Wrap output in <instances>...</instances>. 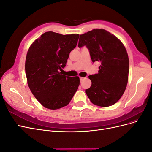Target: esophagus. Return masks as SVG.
Returning <instances> with one entry per match:
<instances>
[{
  "label": "esophagus",
  "mask_w": 152,
  "mask_h": 152,
  "mask_svg": "<svg viewBox=\"0 0 152 152\" xmlns=\"http://www.w3.org/2000/svg\"><path fill=\"white\" fill-rule=\"evenodd\" d=\"M84 79V77H80V82H82Z\"/></svg>",
  "instance_id": "esophagus-1"
}]
</instances>
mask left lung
<instances>
[{
    "label": "left lung",
    "mask_w": 152,
    "mask_h": 152,
    "mask_svg": "<svg viewBox=\"0 0 152 152\" xmlns=\"http://www.w3.org/2000/svg\"><path fill=\"white\" fill-rule=\"evenodd\" d=\"M78 46L86 45L92 61L101 63L98 73L88 77L92 84L86 93L92 103L107 107L116 103L126 90L129 58L121 41L104 29H94L79 35Z\"/></svg>",
    "instance_id": "obj_1"
}]
</instances>
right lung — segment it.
<instances>
[{"label": "right lung", "instance_id": "1", "mask_svg": "<svg viewBox=\"0 0 152 152\" xmlns=\"http://www.w3.org/2000/svg\"><path fill=\"white\" fill-rule=\"evenodd\" d=\"M79 34L45 32L27 52L25 72L32 94L45 108L56 110L70 102L80 84L79 77L62 75L69 54L77 44Z\"/></svg>", "mask_w": 152, "mask_h": 152}]
</instances>
